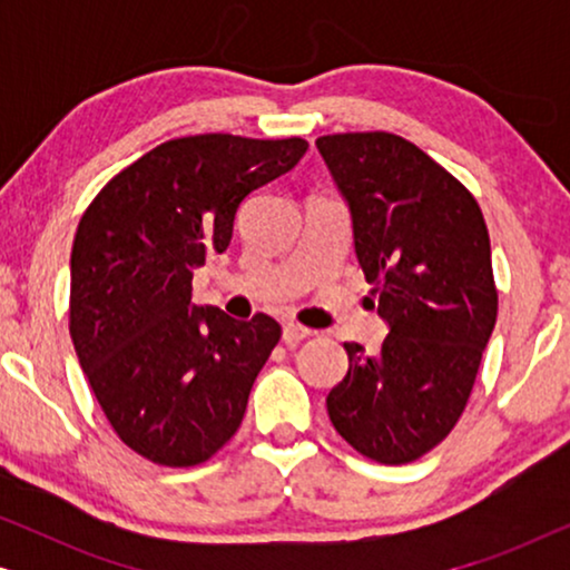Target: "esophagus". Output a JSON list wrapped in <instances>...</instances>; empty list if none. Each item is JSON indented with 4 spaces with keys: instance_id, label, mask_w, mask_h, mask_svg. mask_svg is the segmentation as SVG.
<instances>
[{
    "instance_id": "esophagus-1",
    "label": "esophagus",
    "mask_w": 570,
    "mask_h": 570,
    "mask_svg": "<svg viewBox=\"0 0 570 570\" xmlns=\"http://www.w3.org/2000/svg\"><path fill=\"white\" fill-rule=\"evenodd\" d=\"M311 330H306V326H301V324H295V322H287L285 326H283V340L287 342V345H293V342H301V340H306V337H311Z\"/></svg>"
}]
</instances>
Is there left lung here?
Returning <instances> with one entry per match:
<instances>
[{
	"label": "left lung",
	"instance_id": "left-lung-1",
	"mask_svg": "<svg viewBox=\"0 0 570 570\" xmlns=\"http://www.w3.org/2000/svg\"><path fill=\"white\" fill-rule=\"evenodd\" d=\"M347 199L355 254L389 334L379 353L345 342L347 376L326 396L332 425L379 464H407L454 431L498 316L478 199L389 131L316 139Z\"/></svg>",
	"mask_w": 570,
	"mask_h": 570
}]
</instances>
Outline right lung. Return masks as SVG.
<instances>
[{
  "label": "right lung",
  "instance_id": "obj_1",
  "mask_svg": "<svg viewBox=\"0 0 570 570\" xmlns=\"http://www.w3.org/2000/svg\"><path fill=\"white\" fill-rule=\"evenodd\" d=\"M301 137L168 139L116 174L77 225L69 334L116 435L163 466L207 462L238 431L279 342L267 314L194 306V269L223 254L248 194L295 168Z\"/></svg>",
  "mask_w": 570,
  "mask_h": 570
}]
</instances>
